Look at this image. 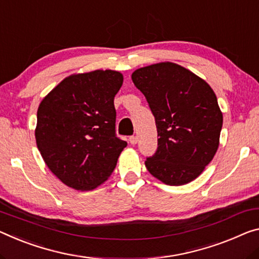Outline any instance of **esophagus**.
Wrapping results in <instances>:
<instances>
[{
  "instance_id": "esophagus-1",
  "label": "esophagus",
  "mask_w": 259,
  "mask_h": 259,
  "mask_svg": "<svg viewBox=\"0 0 259 259\" xmlns=\"http://www.w3.org/2000/svg\"><path fill=\"white\" fill-rule=\"evenodd\" d=\"M128 141L131 142V145H137L138 143V137H130V139H128Z\"/></svg>"
}]
</instances>
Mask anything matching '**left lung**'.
Masks as SVG:
<instances>
[{"label":"left lung","instance_id":"obj_1","mask_svg":"<svg viewBox=\"0 0 259 259\" xmlns=\"http://www.w3.org/2000/svg\"><path fill=\"white\" fill-rule=\"evenodd\" d=\"M157 127V150L146 168L166 185L188 184L213 160L220 143L222 112L205 79L174 62L142 67L132 74Z\"/></svg>","mask_w":259,"mask_h":259}]
</instances>
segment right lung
<instances>
[{"instance_id":"add662e5","label":"right lung","mask_w":259,"mask_h":259,"mask_svg":"<svg viewBox=\"0 0 259 259\" xmlns=\"http://www.w3.org/2000/svg\"><path fill=\"white\" fill-rule=\"evenodd\" d=\"M122 81V74L111 69L73 74L39 104L37 147L49 169L71 189L103 184L127 146L116 137L113 103Z\"/></svg>"}]
</instances>
